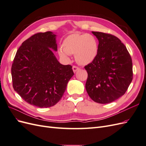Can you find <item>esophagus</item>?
Here are the masks:
<instances>
[{
	"label": "esophagus",
	"mask_w": 146,
	"mask_h": 146,
	"mask_svg": "<svg viewBox=\"0 0 146 146\" xmlns=\"http://www.w3.org/2000/svg\"><path fill=\"white\" fill-rule=\"evenodd\" d=\"M72 69H73L74 72H76L78 70L80 69V68L77 67V66H72Z\"/></svg>",
	"instance_id": "1"
}]
</instances>
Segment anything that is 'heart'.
<instances>
[{"mask_svg": "<svg viewBox=\"0 0 146 146\" xmlns=\"http://www.w3.org/2000/svg\"><path fill=\"white\" fill-rule=\"evenodd\" d=\"M98 44L96 38L90 34L70 35L62 43V48L58 50L59 55L69 60V55L75 54V59L82 65L90 64L98 55Z\"/></svg>", "mask_w": 146, "mask_h": 146, "instance_id": "b5f03b06", "label": "heart"}]
</instances>
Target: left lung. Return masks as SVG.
<instances>
[{
    "label": "left lung",
    "mask_w": 146,
    "mask_h": 146,
    "mask_svg": "<svg viewBox=\"0 0 146 146\" xmlns=\"http://www.w3.org/2000/svg\"><path fill=\"white\" fill-rule=\"evenodd\" d=\"M99 41L95 59L85 66L88 72L85 88L97 103L109 104L125 93L133 79L130 54L125 45L111 34L92 32Z\"/></svg>",
    "instance_id": "left-lung-1"
}]
</instances>
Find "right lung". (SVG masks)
<instances>
[{"instance_id":"1","label":"right lung","mask_w":146,"mask_h":146,"mask_svg":"<svg viewBox=\"0 0 146 146\" xmlns=\"http://www.w3.org/2000/svg\"><path fill=\"white\" fill-rule=\"evenodd\" d=\"M56 35L38 33L23 42L11 66L13 86L23 100L39 108L55 105L62 98L74 74L70 65L60 63Z\"/></svg>"}]
</instances>
